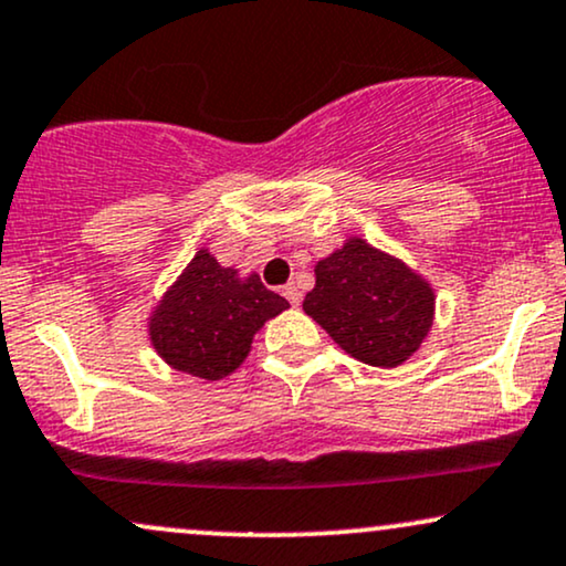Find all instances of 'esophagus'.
<instances>
[{
	"label": "esophagus",
	"instance_id": "34e87169",
	"mask_svg": "<svg viewBox=\"0 0 566 566\" xmlns=\"http://www.w3.org/2000/svg\"><path fill=\"white\" fill-rule=\"evenodd\" d=\"M282 295H284V297H287V301H290V305H295V308H297V305H301V301H303L301 290H297V284H295V282H290V284H287V287H282Z\"/></svg>",
	"mask_w": 566,
	"mask_h": 566
}]
</instances>
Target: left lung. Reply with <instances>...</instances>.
<instances>
[{"mask_svg": "<svg viewBox=\"0 0 566 566\" xmlns=\"http://www.w3.org/2000/svg\"><path fill=\"white\" fill-rule=\"evenodd\" d=\"M303 311L360 364L395 369L430 337L434 287L400 258L350 234L316 265Z\"/></svg>", "mask_w": 566, "mask_h": 566, "instance_id": "1", "label": "left lung"}]
</instances>
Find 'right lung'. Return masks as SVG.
I'll use <instances>...</instances> for the list:
<instances>
[{
  "label": "right lung",
  "instance_id": "right-lung-1",
  "mask_svg": "<svg viewBox=\"0 0 566 566\" xmlns=\"http://www.w3.org/2000/svg\"><path fill=\"white\" fill-rule=\"evenodd\" d=\"M287 308L255 271L242 274L200 248L149 308L147 339L171 369L218 382L244 364L263 324Z\"/></svg>",
  "mask_w": 566,
  "mask_h": 566
}]
</instances>
